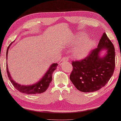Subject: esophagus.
Returning a JSON list of instances; mask_svg holds the SVG:
<instances>
[{
  "mask_svg": "<svg viewBox=\"0 0 121 121\" xmlns=\"http://www.w3.org/2000/svg\"><path fill=\"white\" fill-rule=\"evenodd\" d=\"M68 59H69V57H66V58H65V57H64V58H63L62 59V60H61L60 62H59V65H60V66H61V65H62V64H63L64 63L68 62Z\"/></svg>",
  "mask_w": 121,
  "mask_h": 121,
  "instance_id": "34e87169",
  "label": "esophagus"
}]
</instances>
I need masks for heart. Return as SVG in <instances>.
Masks as SVG:
<instances>
[{
	"mask_svg": "<svg viewBox=\"0 0 121 121\" xmlns=\"http://www.w3.org/2000/svg\"><path fill=\"white\" fill-rule=\"evenodd\" d=\"M79 41L78 39L74 38L70 41L71 45L76 44ZM94 45V41L92 40H82L79 41L73 50V55L77 58H82L88 55Z\"/></svg>",
	"mask_w": 121,
	"mask_h": 121,
	"instance_id": "obj_1",
	"label": "heart"
}]
</instances>
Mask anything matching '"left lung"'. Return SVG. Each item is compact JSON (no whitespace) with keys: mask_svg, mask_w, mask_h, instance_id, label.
Listing matches in <instances>:
<instances>
[{"mask_svg":"<svg viewBox=\"0 0 121 121\" xmlns=\"http://www.w3.org/2000/svg\"><path fill=\"white\" fill-rule=\"evenodd\" d=\"M107 51L103 57L100 52ZM73 70L70 79L77 90L82 92L99 90L108 82L114 73L115 52L114 45L105 33L100 39L98 47L80 60L72 63Z\"/></svg>","mask_w":121,"mask_h":121,"instance_id":"obj_1","label":"left lung"}]
</instances>
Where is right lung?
Here are the masks:
<instances>
[{
	"label": "right lung",
	"mask_w": 121,
	"mask_h": 121,
	"mask_svg": "<svg viewBox=\"0 0 121 121\" xmlns=\"http://www.w3.org/2000/svg\"><path fill=\"white\" fill-rule=\"evenodd\" d=\"M11 44L12 43L9 45L7 49L6 58H7L9 49V47H10ZM57 66H58L57 63H53L52 65H51L50 68L48 70L47 72L45 73L44 76L41 78V79H40L38 82L31 85H21L19 84L18 83L16 82L15 81L13 80V79L11 76L9 71L8 70L7 64L6 65V69L8 77H9V80L13 85V86L17 90H18L20 92L24 94H36L42 93L47 90L49 86L50 83L52 81V75L53 71L57 69Z\"/></svg>",
	"instance_id": "right-lung-1"
}]
</instances>
